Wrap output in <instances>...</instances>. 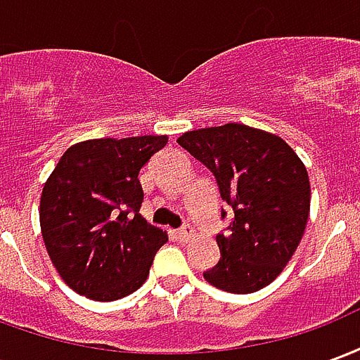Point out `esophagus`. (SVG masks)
<instances>
[{
    "label": "esophagus",
    "instance_id": "34e87169",
    "mask_svg": "<svg viewBox=\"0 0 360 360\" xmlns=\"http://www.w3.org/2000/svg\"><path fill=\"white\" fill-rule=\"evenodd\" d=\"M193 233H195V231H193V227L188 226V224H187V226L181 227V229H177V237H179L181 241H187L188 237H191Z\"/></svg>",
    "mask_w": 360,
    "mask_h": 360
}]
</instances>
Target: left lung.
<instances>
[{
    "instance_id": "left-lung-1",
    "label": "left lung",
    "mask_w": 360,
    "mask_h": 360,
    "mask_svg": "<svg viewBox=\"0 0 360 360\" xmlns=\"http://www.w3.org/2000/svg\"><path fill=\"white\" fill-rule=\"evenodd\" d=\"M177 142L214 175L221 200L233 210L216 235L219 262L204 279L229 293H255L271 283L309 219V173L299 156L276 134L239 123L188 131Z\"/></svg>"
}]
</instances>
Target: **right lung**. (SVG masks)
I'll return each mask as SVG.
<instances>
[{
  "label": "right lung",
  "instance_id": "1",
  "mask_svg": "<svg viewBox=\"0 0 360 360\" xmlns=\"http://www.w3.org/2000/svg\"><path fill=\"white\" fill-rule=\"evenodd\" d=\"M165 144V134L79 142L46 181L44 243L59 276L79 295L115 301L148 278L167 235L141 216L139 172Z\"/></svg>",
  "mask_w": 360,
  "mask_h": 360
}]
</instances>
